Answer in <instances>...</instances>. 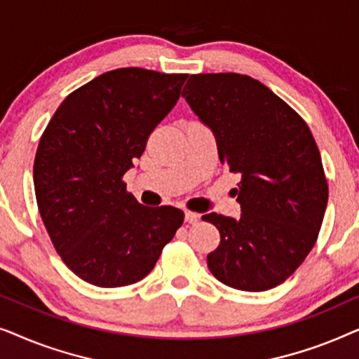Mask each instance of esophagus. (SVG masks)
Wrapping results in <instances>:
<instances>
[{"label": "esophagus", "mask_w": 359, "mask_h": 359, "mask_svg": "<svg viewBox=\"0 0 359 359\" xmlns=\"http://www.w3.org/2000/svg\"><path fill=\"white\" fill-rule=\"evenodd\" d=\"M184 220L188 224H196L199 220V214L191 212V210H186V212H184Z\"/></svg>", "instance_id": "1"}]
</instances>
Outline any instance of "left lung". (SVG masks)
<instances>
[{"label": "left lung", "mask_w": 359, "mask_h": 359, "mask_svg": "<svg viewBox=\"0 0 359 359\" xmlns=\"http://www.w3.org/2000/svg\"><path fill=\"white\" fill-rule=\"evenodd\" d=\"M181 96L240 178V217L203 215L220 233L210 273L240 291H268L296 271L320 230L328 186L316 140L296 111L247 75H191Z\"/></svg>", "instance_id": "1"}]
</instances>
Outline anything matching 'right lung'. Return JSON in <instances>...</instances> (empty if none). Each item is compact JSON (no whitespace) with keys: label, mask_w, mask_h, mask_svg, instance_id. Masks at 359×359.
<instances>
[{"label":"right lung","mask_w":359,"mask_h":359,"mask_svg":"<svg viewBox=\"0 0 359 359\" xmlns=\"http://www.w3.org/2000/svg\"><path fill=\"white\" fill-rule=\"evenodd\" d=\"M188 75L117 68L58 106L34 161L41 217L63 263L100 287L134 284L154 269L184 214L147 208L122 181Z\"/></svg>","instance_id":"right-lung-1"}]
</instances>
